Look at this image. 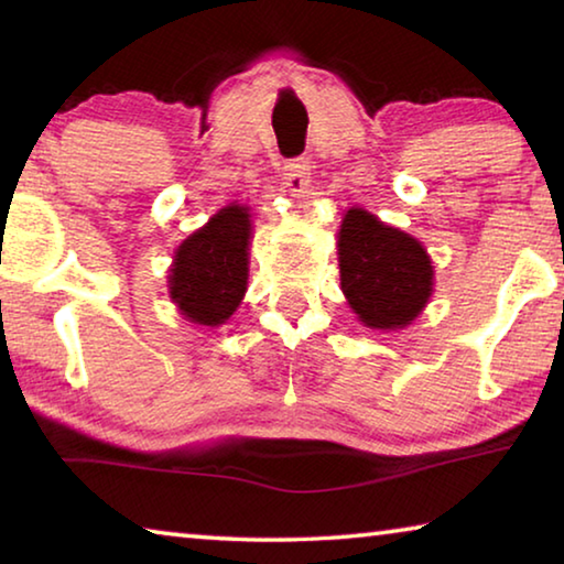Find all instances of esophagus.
Returning <instances> with one entry per match:
<instances>
[{
  "instance_id": "34e87169",
  "label": "esophagus",
  "mask_w": 564,
  "mask_h": 564,
  "mask_svg": "<svg viewBox=\"0 0 564 564\" xmlns=\"http://www.w3.org/2000/svg\"><path fill=\"white\" fill-rule=\"evenodd\" d=\"M283 184L291 196L305 198L311 194V164L308 159H291L283 166Z\"/></svg>"
}]
</instances>
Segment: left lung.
<instances>
[{
  "instance_id": "8db88e82",
  "label": "left lung",
  "mask_w": 564,
  "mask_h": 564,
  "mask_svg": "<svg viewBox=\"0 0 564 564\" xmlns=\"http://www.w3.org/2000/svg\"><path fill=\"white\" fill-rule=\"evenodd\" d=\"M338 265L340 289L368 328H405L431 301L433 263L423 243L362 208L343 218Z\"/></svg>"
}]
</instances>
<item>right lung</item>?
I'll return each instance as SVG.
<instances>
[{"mask_svg": "<svg viewBox=\"0 0 564 564\" xmlns=\"http://www.w3.org/2000/svg\"><path fill=\"white\" fill-rule=\"evenodd\" d=\"M248 243L251 214L246 206L231 204L176 248L169 295L181 316L212 328L234 316L248 283Z\"/></svg>", "mask_w": 564, "mask_h": 564, "instance_id": "add662e5", "label": "right lung"}]
</instances>
